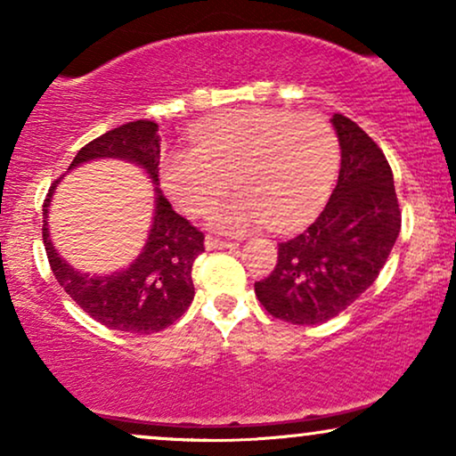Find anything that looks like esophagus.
Segmentation results:
<instances>
[{"label": "esophagus", "instance_id": "34e87169", "mask_svg": "<svg viewBox=\"0 0 456 456\" xmlns=\"http://www.w3.org/2000/svg\"><path fill=\"white\" fill-rule=\"evenodd\" d=\"M205 247H208L209 251H214V248H230V247H234V242L216 239V236H208V239H205Z\"/></svg>", "mask_w": 456, "mask_h": 456}]
</instances>
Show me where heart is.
I'll return each mask as SVG.
<instances>
[{
    "label": "heart",
    "mask_w": 456,
    "mask_h": 456,
    "mask_svg": "<svg viewBox=\"0 0 456 456\" xmlns=\"http://www.w3.org/2000/svg\"><path fill=\"white\" fill-rule=\"evenodd\" d=\"M340 164V142L320 114L240 108L201 122L192 149L167 153L161 180L184 214L208 216L228 191L211 224L224 232L265 224L286 232L314 217Z\"/></svg>",
    "instance_id": "obj_1"
}]
</instances>
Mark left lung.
Wrapping results in <instances>:
<instances>
[{
  "mask_svg": "<svg viewBox=\"0 0 456 456\" xmlns=\"http://www.w3.org/2000/svg\"><path fill=\"white\" fill-rule=\"evenodd\" d=\"M342 159L336 189L317 220L280 242L272 273L255 295L278 320L314 326L342 314L376 282L401 232V208L388 159L376 141L334 114Z\"/></svg>",
  "mask_w": 456,
  "mask_h": 456,
  "instance_id": "left-lung-1",
  "label": "left lung"
}]
</instances>
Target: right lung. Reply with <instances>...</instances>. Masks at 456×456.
Instances as JSON below:
<instances>
[{
    "label": "right lung",
    "instance_id": "1",
    "mask_svg": "<svg viewBox=\"0 0 456 456\" xmlns=\"http://www.w3.org/2000/svg\"><path fill=\"white\" fill-rule=\"evenodd\" d=\"M159 134L158 124L136 120L122 124L97 136L80 149L68 170L91 159H128L145 167L153 183L159 180ZM43 203V245L52 272L74 303L85 314L110 330L133 334H153L172 326L189 309L195 297L192 261L205 251V234L186 217L172 209L167 199L158 191L153 226L142 253L126 270L111 276H89L77 272L55 253L47 232V205L55 184Z\"/></svg>",
    "mask_w": 456,
    "mask_h": 456
}]
</instances>
